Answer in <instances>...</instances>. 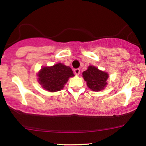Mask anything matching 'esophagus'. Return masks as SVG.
Masks as SVG:
<instances>
[{
  "mask_svg": "<svg viewBox=\"0 0 146 146\" xmlns=\"http://www.w3.org/2000/svg\"><path fill=\"white\" fill-rule=\"evenodd\" d=\"M74 73H75V74L77 75H80V68H75V69L74 70Z\"/></svg>",
  "mask_w": 146,
  "mask_h": 146,
  "instance_id": "1",
  "label": "esophagus"
}]
</instances>
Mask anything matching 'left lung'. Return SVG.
I'll use <instances>...</instances> for the list:
<instances>
[{"label":"left lung","mask_w":146,"mask_h":146,"mask_svg":"<svg viewBox=\"0 0 146 146\" xmlns=\"http://www.w3.org/2000/svg\"><path fill=\"white\" fill-rule=\"evenodd\" d=\"M83 78L86 82L87 86L93 91H100L106 86L108 74L99 70L94 66H89L86 71L82 73Z\"/></svg>","instance_id":"left-lung-1"}]
</instances>
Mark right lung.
<instances>
[{"label":"right lung","mask_w":146,"mask_h":146,"mask_svg":"<svg viewBox=\"0 0 146 146\" xmlns=\"http://www.w3.org/2000/svg\"><path fill=\"white\" fill-rule=\"evenodd\" d=\"M74 75L69 66L58 63L52 66L42 68L38 73V80L45 90L56 92L62 89L68 78Z\"/></svg>","instance_id":"1"}]
</instances>
